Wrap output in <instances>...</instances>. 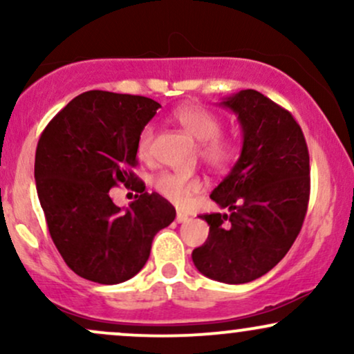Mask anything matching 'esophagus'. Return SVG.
Returning <instances> with one entry per match:
<instances>
[{
	"label": "esophagus",
	"mask_w": 354,
	"mask_h": 354,
	"mask_svg": "<svg viewBox=\"0 0 354 354\" xmlns=\"http://www.w3.org/2000/svg\"><path fill=\"white\" fill-rule=\"evenodd\" d=\"M176 221L178 223H186V221H189V216H188V214H185V213H178L176 214Z\"/></svg>",
	"instance_id": "obj_1"
}]
</instances>
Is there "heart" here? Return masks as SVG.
Listing matches in <instances>:
<instances>
[{
  "label": "heart",
  "instance_id": "b5f03b06",
  "mask_svg": "<svg viewBox=\"0 0 354 354\" xmlns=\"http://www.w3.org/2000/svg\"><path fill=\"white\" fill-rule=\"evenodd\" d=\"M176 123L200 141V154L205 163L214 169H225L231 165L236 154V146L228 138L221 136L223 121L216 113L200 106V104H186L174 111ZM154 129L151 124H146L138 136V156L148 158L151 149ZM154 188L166 200L174 205H186L193 194L203 189V181L198 176H185L176 173H161L154 180Z\"/></svg>",
  "mask_w": 354,
  "mask_h": 354
}]
</instances>
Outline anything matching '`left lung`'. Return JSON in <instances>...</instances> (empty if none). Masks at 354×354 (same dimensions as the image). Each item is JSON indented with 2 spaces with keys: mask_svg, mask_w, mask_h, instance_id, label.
I'll list each match as a JSON object with an SVG mask.
<instances>
[{
  "mask_svg": "<svg viewBox=\"0 0 354 354\" xmlns=\"http://www.w3.org/2000/svg\"><path fill=\"white\" fill-rule=\"evenodd\" d=\"M219 106L238 116L243 148L211 193L230 213L203 214L209 234L191 258L206 278L243 284L273 270L301 231L310 200V154L291 113L259 91L241 89Z\"/></svg>",
  "mask_w": 354,
  "mask_h": 354,
  "instance_id": "1",
  "label": "left lung"
}]
</instances>
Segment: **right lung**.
<instances>
[{
    "instance_id": "1",
    "label": "right lung",
    "mask_w": 354,
    "mask_h": 354,
    "mask_svg": "<svg viewBox=\"0 0 354 354\" xmlns=\"http://www.w3.org/2000/svg\"><path fill=\"white\" fill-rule=\"evenodd\" d=\"M160 103L145 96L86 91L44 128L35 158V180L51 239L81 278L118 284L146 265L154 234L176 209L146 193L131 171L138 136ZM118 182L140 193L123 210L109 196Z\"/></svg>"
}]
</instances>
